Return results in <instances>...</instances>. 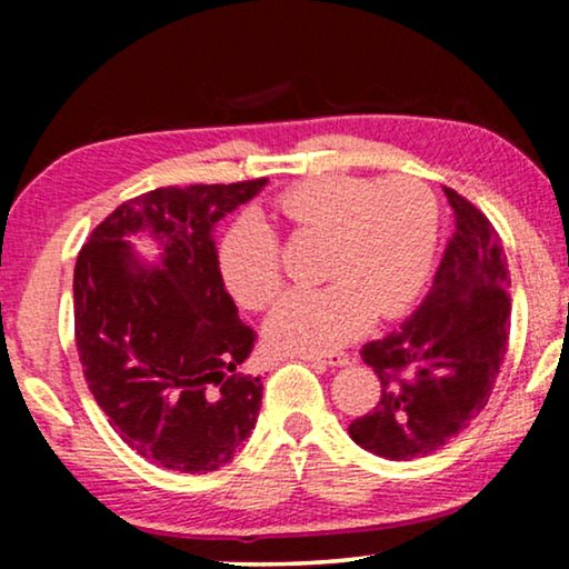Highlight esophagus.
I'll list each match as a JSON object with an SVG mask.
<instances>
[{
  "instance_id": "1",
  "label": "esophagus",
  "mask_w": 569,
  "mask_h": 569,
  "mask_svg": "<svg viewBox=\"0 0 569 569\" xmlns=\"http://www.w3.org/2000/svg\"><path fill=\"white\" fill-rule=\"evenodd\" d=\"M300 360L318 362V365H329V368H347L349 355H302Z\"/></svg>"
}]
</instances>
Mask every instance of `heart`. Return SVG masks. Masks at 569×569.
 <instances>
[{"instance_id":"1","label":"heart","mask_w":569,"mask_h":569,"mask_svg":"<svg viewBox=\"0 0 569 569\" xmlns=\"http://www.w3.org/2000/svg\"><path fill=\"white\" fill-rule=\"evenodd\" d=\"M274 212L292 236L323 238L318 269L331 282L277 302L263 326L274 352H337L362 337L372 318L403 313L422 292L438 246V201L417 178L370 183L318 176L287 189ZM217 269L240 306L267 308L282 287L269 224L238 217L217 246Z\"/></svg>"}]
</instances>
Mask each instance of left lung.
Masks as SVG:
<instances>
[{"label":"left lung","mask_w":569,"mask_h":569,"mask_svg":"<svg viewBox=\"0 0 569 569\" xmlns=\"http://www.w3.org/2000/svg\"><path fill=\"white\" fill-rule=\"evenodd\" d=\"M456 232L430 292L399 329L362 347L378 407L349 425L357 446L391 461L432 456L485 409L508 349V256L492 222L446 189Z\"/></svg>","instance_id":"8db88e82"}]
</instances>
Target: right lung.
Wrapping results in <instances>:
<instances>
[{
	"mask_svg": "<svg viewBox=\"0 0 569 569\" xmlns=\"http://www.w3.org/2000/svg\"><path fill=\"white\" fill-rule=\"evenodd\" d=\"M269 181L154 189L92 230L74 267L77 352L90 393L131 450L168 471L236 458L261 409L243 376L256 333L217 269L214 228ZM150 237L147 262L130 243Z\"/></svg>",
	"mask_w": 569,
	"mask_h": 569,
	"instance_id": "obj_1",
	"label": "right lung"
}]
</instances>
